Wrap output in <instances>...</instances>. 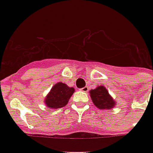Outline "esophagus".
Here are the masks:
<instances>
[{"label":"esophagus","instance_id":"1","mask_svg":"<svg viewBox=\"0 0 153 153\" xmlns=\"http://www.w3.org/2000/svg\"><path fill=\"white\" fill-rule=\"evenodd\" d=\"M82 91H83V92H87V91H89V87L88 86H85V87H83V88L81 89Z\"/></svg>","mask_w":153,"mask_h":153}]
</instances>
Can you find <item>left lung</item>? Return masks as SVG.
<instances>
[{
	"label": "left lung",
	"mask_w": 153,
	"mask_h": 153,
	"mask_svg": "<svg viewBox=\"0 0 153 153\" xmlns=\"http://www.w3.org/2000/svg\"><path fill=\"white\" fill-rule=\"evenodd\" d=\"M91 99L94 104L100 109H109L115 105L114 99L109 94L105 87L100 86L90 91Z\"/></svg>",
	"instance_id": "1"
}]
</instances>
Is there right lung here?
<instances>
[{
  "label": "right lung",
  "mask_w": 153,
  "mask_h": 153,
  "mask_svg": "<svg viewBox=\"0 0 153 153\" xmlns=\"http://www.w3.org/2000/svg\"><path fill=\"white\" fill-rule=\"evenodd\" d=\"M74 91L73 87H69L66 84L58 82L45 98V104L48 107L57 109L65 106Z\"/></svg>",
  "instance_id": "obj_1"
}]
</instances>
